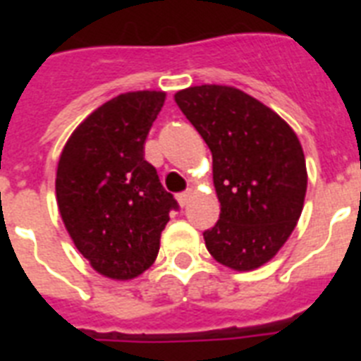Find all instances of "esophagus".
<instances>
[{
    "label": "esophagus",
    "mask_w": 361,
    "mask_h": 361,
    "mask_svg": "<svg viewBox=\"0 0 361 361\" xmlns=\"http://www.w3.org/2000/svg\"><path fill=\"white\" fill-rule=\"evenodd\" d=\"M191 197H192L191 191L181 192V195H178V204H180L181 208H185L187 204H189V200H191Z\"/></svg>",
    "instance_id": "esophagus-1"
}]
</instances>
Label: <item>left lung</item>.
I'll use <instances>...</instances> for the list:
<instances>
[{
	"mask_svg": "<svg viewBox=\"0 0 361 361\" xmlns=\"http://www.w3.org/2000/svg\"><path fill=\"white\" fill-rule=\"evenodd\" d=\"M174 101L214 159L221 214L204 232L209 255L236 271L260 268L285 245L302 215L307 169L296 133L238 87L192 86Z\"/></svg>",
	"mask_w": 361,
	"mask_h": 361,
	"instance_id": "obj_1",
	"label": "left lung"
}]
</instances>
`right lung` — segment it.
<instances>
[{"label":"right lung","instance_id":"add662e5","mask_svg":"<svg viewBox=\"0 0 361 361\" xmlns=\"http://www.w3.org/2000/svg\"><path fill=\"white\" fill-rule=\"evenodd\" d=\"M164 92H129L82 121L59 155L56 198L71 240L97 274L129 281L157 258L161 232L178 208L144 159Z\"/></svg>","mask_w":361,"mask_h":361}]
</instances>
